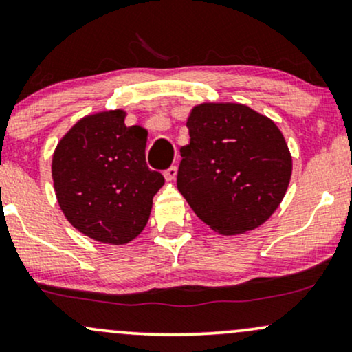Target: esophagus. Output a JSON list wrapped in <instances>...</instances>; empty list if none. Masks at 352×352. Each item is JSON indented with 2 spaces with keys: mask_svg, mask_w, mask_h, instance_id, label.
I'll list each match as a JSON object with an SVG mask.
<instances>
[{
  "mask_svg": "<svg viewBox=\"0 0 352 352\" xmlns=\"http://www.w3.org/2000/svg\"><path fill=\"white\" fill-rule=\"evenodd\" d=\"M177 176V168L176 166H171L169 169L164 171V177H166V181H175Z\"/></svg>",
  "mask_w": 352,
  "mask_h": 352,
  "instance_id": "34e87169",
  "label": "esophagus"
}]
</instances>
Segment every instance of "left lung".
I'll return each mask as SVG.
<instances>
[{
	"instance_id": "obj_1",
	"label": "left lung",
	"mask_w": 352,
	"mask_h": 352,
	"mask_svg": "<svg viewBox=\"0 0 352 352\" xmlns=\"http://www.w3.org/2000/svg\"><path fill=\"white\" fill-rule=\"evenodd\" d=\"M181 148L177 189L214 232L245 234L262 226L282 202L292 155L282 131L242 103H201Z\"/></svg>"
}]
</instances>
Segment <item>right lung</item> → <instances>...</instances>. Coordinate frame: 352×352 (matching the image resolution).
I'll return each instance as SVG.
<instances>
[{
    "mask_svg": "<svg viewBox=\"0 0 352 352\" xmlns=\"http://www.w3.org/2000/svg\"><path fill=\"white\" fill-rule=\"evenodd\" d=\"M123 110L87 115L62 136L52 156L60 210L78 232L123 245L142 234L153 196L164 184L146 166V130L126 126Z\"/></svg>",
    "mask_w": 352,
    "mask_h": 352,
    "instance_id": "obj_1",
    "label": "right lung"
}]
</instances>
